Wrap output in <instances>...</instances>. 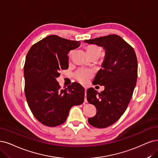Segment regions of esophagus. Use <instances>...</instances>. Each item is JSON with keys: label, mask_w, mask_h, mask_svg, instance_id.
I'll return each mask as SVG.
<instances>
[{"label": "esophagus", "mask_w": 158, "mask_h": 158, "mask_svg": "<svg viewBox=\"0 0 158 158\" xmlns=\"http://www.w3.org/2000/svg\"><path fill=\"white\" fill-rule=\"evenodd\" d=\"M85 100H84V102H85V103H86V102H87V100H86V89H85Z\"/></svg>", "instance_id": "1"}]
</instances>
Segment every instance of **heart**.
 Returning a JSON list of instances; mask_svg holds the SVG:
<instances>
[{
	"mask_svg": "<svg viewBox=\"0 0 158 158\" xmlns=\"http://www.w3.org/2000/svg\"><path fill=\"white\" fill-rule=\"evenodd\" d=\"M86 52L88 55H98L100 56L101 49L96 45H89L86 47ZM75 77L81 83H86L88 80L92 77V73L88 70H80L75 73Z\"/></svg>",
	"mask_w": 158,
	"mask_h": 158,
	"instance_id": "obj_1",
	"label": "heart"
}]
</instances>
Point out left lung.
Listing matches in <instances>:
<instances>
[{"label":"left lung","mask_w":158,"mask_h":158,"mask_svg":"<svg viewBox=\"0 0 158 158\" xmlns=\"http://www.w3.org/2000/svg\"><path fill=\"white\" fill-rule=\"evenodd\" d=\"M83 42L105 50L102 68L93 81L95 85L104 86L105 89L100 93L89 89L86 99L97 109L96 115L88 119L89 123L98 128L107 127L120 118L130 102L137 78V56L132 47L116 34Z\"/></svg>","instance_id":"8db88e82"}]
</instances>
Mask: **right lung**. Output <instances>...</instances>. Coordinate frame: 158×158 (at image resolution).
Instances as JSON below:
<instances>
[{
	"instance_id": "right-lung-1",
	"label": "right lung",
	"mask_w": 158,
	"mask_h": 158,
	"mask_svg": "<svg viewBox=\"0 0 158 158\" xmlns=\"http://www.w3.org/2000/svg\"><path fill=\"white\" fill-rule=\"evenodd\" d=\"M80 45L79 41L50 35L33 45L27 55L25 96L35 118L45 126L63 124L70 109L84 102L85 89L80 84L61 90L56 81L60 70L68 68V52Z\"/></svg>"
}]
</instances>
